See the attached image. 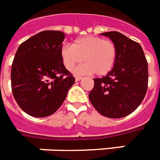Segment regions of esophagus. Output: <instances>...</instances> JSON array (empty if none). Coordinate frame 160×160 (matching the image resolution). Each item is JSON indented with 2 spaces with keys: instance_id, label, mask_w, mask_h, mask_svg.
<instances>
[{
  "instance_id": "1",
  "label": "esophagus",
  "mask_w": 160,
  "mask_h": 160,
  "mask_svg": "<svg viewBox=\"0 0 160 160\" xmlns=\"http://www.w3.org/2000/svg\"><path fill=\"white\" fill-rule=\"evenodd\" d=\"M82 78H81V77L76 76L75 77V81L78 82V81H80V80H82Z\"/></svg>"
}]
</instances>
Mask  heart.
I'll return each instance as SVG.
<instances>
[{
	"label": "heart",
	"mask_w": 160,
	"mask_h": 160,
	"mask_svg": "<svg viewBox=\"0 0 160 160\" xmlns=\"http://www.w3.org/2000/svg\"><path fill=\"white\" fill-rule=\"evenodd\" d=\"M60 56L66 68L69 71L83 59L85 63L74 70L76 74L96 72L99 76H104L114 68L117 48L111 40L100 37L86 36L77 39L72 46H62Z\"/></svg>",
	"instance_id": "1"
}]
</instances>
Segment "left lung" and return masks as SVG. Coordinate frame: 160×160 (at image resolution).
<instances>
[{
  "label": "left lung",
  "mask_w": 160,
  "mask_h": 160,
  "mask_svg": "<svg viewBox=\"0 0 160 160\" xmlns=\"http://www.w3.org/2000/svg\"><path fill=\"white\" fill-rule=\"evenodd\" d=\"M116 46L113 69L102 78H94L89 100L100 114L122 118L132 113L142 102L148 88V63L139 43L117 31L105 32Z\"/></svg>",
  "instance_id": "left-lung-1"
}]
</instances>
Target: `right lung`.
Instances as JSON below:
<instances>
[{"label":"right lung","instance_id":"add662e5","mask_svg":"<svg viewBox=\"0 0 160 160\" xmlns=\"http://www.w3.org/2000/svg\"><path fill=\"white\" fill-rule=\"evenodd\" d=\"M64 33L39 32L18 48L11 66V88L21 109L34 117L53 114L75 78L64 67L60 50Z\"/></svg>","mask_w":160,"mask_h":160}]
</instances>
